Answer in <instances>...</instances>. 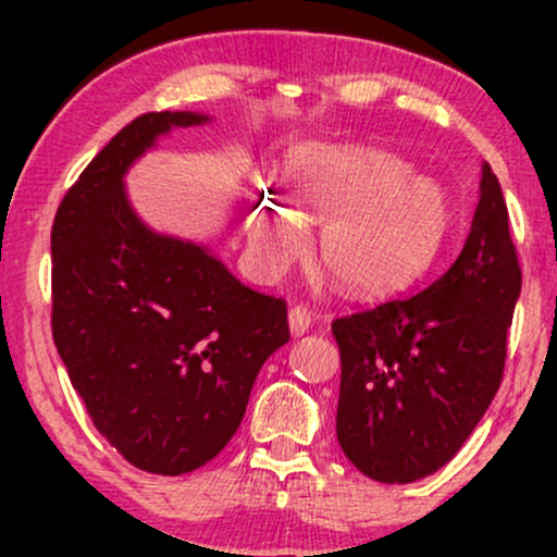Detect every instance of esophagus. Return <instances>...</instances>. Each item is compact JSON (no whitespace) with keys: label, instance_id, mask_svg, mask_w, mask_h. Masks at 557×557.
<instances>
[{"label":"esophagus","instance_id":"1","mask_svg":"<svg viewBox=\"0 0 557 557\" xmlns=\"http://www.w3.org/2000/svg\"><path fill=\"white\" fill-rule=\"evenodd\" d=\"M300 319H306V322H309V317H306V309H300V306H298V309L290 311V322H300Z\"/></svg>","mask_w":557,"mask_h":557}]
</instances>
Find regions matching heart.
I'll return each instance as SVG.
<instances>
[{"label":"heart","instance_id":"heart-1","mask_svg":"<svg viewBox=\"0 0 557 557\" xmlns=\"http://www.w3.org/2000/svg\"><path fill=\"white\" fill-rule=\"evenodd\" d=\"M408 251V235L398 212L389 207L374 209L348 216L332 233V259L337 267H345L348 253H380V257H398Z\"/></svg>","mask_w":557,"mask_h":557}]
</instances>
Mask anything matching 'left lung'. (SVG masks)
<instances>
[{
    "mask_svg": "<svg viewBox=\"0 0 557 557\" xmlns=\"http://www.w3.org/2000/svg\"><path fill=\"white\" fill-rule=\"evenodd\" d=\"M198 112H146L91 159L52 227V335L94 426L140 471L181 476L238 432L259 369L287 343L285 300L207 246L154 233L125 172Z\"/></svg>",
    "mask_w": 557,
    "mask_h": 557,
    "instance_id": "1",
    "label": "left lung"
}]
</instances>
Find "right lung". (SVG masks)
<instances>
[{"label": "right lung", "mask_w": 557, "mask_h": 557, "mask_svg": "<svg viewBox=\"0 0 557 557\" xmlns=\"http://www.w3.org/2000/svg\"><path fill=\"white\" fill-rule=\"evenodd\" d=\"M519 290L505 203L484 190L443 277L332 322L343 369L337 443L356 469L406 484L453 461L500 387Z\"/></svg>", "instance_id": "add662e5"}]
</instances>
